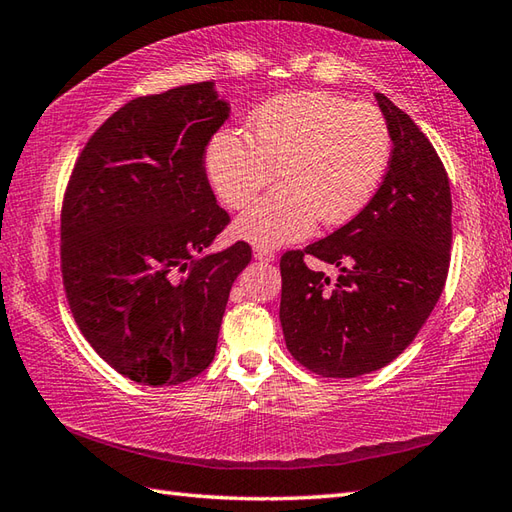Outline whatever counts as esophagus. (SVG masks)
Masks as SVG:
<instances>
[{"label": "esophagus", "mask_w": 512, "mask_h": 512, "mask_svg": "<svg viewBox=\"0 0 512 512\" xmlns=\"http://www.w3.org/2000/svg\"><path fill=\"white\" fill-rule=\"evenodd\" d=\"M255 259H257V262H264V264L275 262V253H273V250H270V248L257 246V248H255Z\"/></svg>", "instance_id": "34e87169"}]
</instances>
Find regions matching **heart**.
Here are the masks:
<instances>
[{
  "label": "heart",
  "instance_id": "heart-1",
  "mask_svg": "<svg viewBox=\"0 0 512 512\" xmlns=\"http://www.w3.org/2000/svg\"><path fill=\"white\" fill-rule=\"evenodd\" d=\"M389 160L385 116L330 92L277 96L250 118L248 136L222 132L206 149V171L231 209L253 202L275 171L284 180L237 220V235L257 246L299 242L317 220L328 228L356 220Z\"/></svg>",
  "mask_w": 512,
  "mask_h": 512
}]
</instances>
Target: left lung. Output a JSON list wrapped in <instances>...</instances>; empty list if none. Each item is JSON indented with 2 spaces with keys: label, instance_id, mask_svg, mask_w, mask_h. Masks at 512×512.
Masks as SVG:
<instances>
[{
  "label": "left lung",
  "instance_id": "8db88e82",
  "mask_svg": "<svg viewBox=\"0 0 512 512\" xmlns=\"http://www.w3.org/2000/svg\"><path fill=\"white\" fill-rule=\"evenodd\" d=\"M391 160L367 209L281 257L279 319L290 354L325 378L376 372L416 339L442 295L451 250V187L429 138L385 94ZM340 268L336 280L305 257Z\"/></svg>",
  "mask_w": 512,
  "mask_h": 512
}]
</instances>
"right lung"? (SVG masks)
Returning <instances> with one entry per match:
<instances>
[{
  "mask_svg": "<svg viewBox=\"0 0 512 512\" xmlns=\"http://www.w3.org/2000/svg\"><path fill=\"white\" fill-rule=\"evenodd\" d=\"M231 116L213 81L140 96L96 129L61 211V273L85 339L140 385L211 365L250 246L211 250L228 224L204 149Z\"/></svg>",
  "mask_w": 512,
  "mask_h": 512,
  "instance_id": "obj_1",
  "label": "right lung"
}]
</instances>
